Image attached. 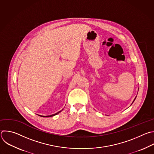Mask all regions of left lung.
<instances>
[{"mask_svg": "<svg viewBox=\"0 0 154 154\" xmlns=\"http://www.w3.org/2000/svg\"><path fill=\"white\" fill-rule=\"evenodd\" d=\"M136 97H137V96H136V97H135V98H134V101H133V102H134V101H135V98H136ZM133 102H132V103H133ZM132 104H131V105H132Z\"/></svg>", "mask_w": 154, "mask_h": 154, "instance_id": "1", "label": "left lung"}]
</instances>
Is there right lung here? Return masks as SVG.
Wrapping results in <instances>:
<instances>
[{"mask_svg":"<svg viewBox=\"0 0 154 154\" xmlns=\"http://www.w3.org/2000/svg\"><path fill=\"white\" fill-rule=\"evenodd\" d=\"M63 110V109H62ZM62 111H59V112H57V113H56V114H53V115H51V116H40V115H38L39 116H40V117H53V116H56V115H57V114H58L59 113H60Z\"/></svg>","mask_w":154,"mask_h":154,"instance_id":"right-lung-1","label":"right lung"}]
</instances>
